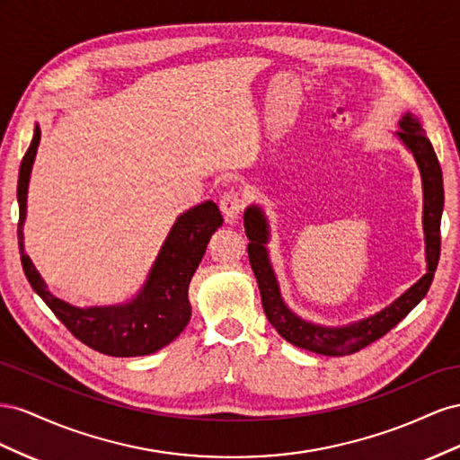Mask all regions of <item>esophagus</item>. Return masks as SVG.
<instances>
[{"instance_id":"34e87169","label":"esophagus","mask_w":460,"mask_h":460,"mask_svg":"<svg viewBox=\"0 0 460 460\" xmlns=\"http://www.w3.org/2000/svg\"><path fill=\"white\" fill-rule=\"evenodd\" d=\"M219 209H221V214L226 216V219L227 221H234L239 217V214L243 212V200H241V196L237 194V192H226V194H221V199H219Z\"/></svg>"}]
</instances>
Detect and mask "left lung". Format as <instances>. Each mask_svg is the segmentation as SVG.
<instances>
[{
  "label": "left lung",
  "instance_id": "obj_1",
  "mask_svg": "<svg viewBox=\"0 0 460 460\" xmlns=\"http://www.w3.org/2000/svg\"><path fill=\"white\" fill-rule=\"evenodd\" d=\"M399 128L401 130H397L395 137L412 154L420 179H422L426 273L411 288H406L399 298L393 300L389 306L376 312L374 316L350 322L347 325H322L300 318L283 300L278 275H275L271 266L270 251L266 246L270 243V223L266 212L258 204H251L244 209V231L248 241H251L246 251L260 287L261 306H264L266 316L275 327V332L298 349L325 354V357H345V354L358 352L393 330L426 296L431 279H434L441 251L439 227L445 200L443 173L434 146L428 140L426 130L418 117L406 111L399 119Z\"/></svg>",
  "mask_w": 460,
  "mask_h": 460
}]
</instances>
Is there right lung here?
Instances as JSON below:
<instances>
[{
    "mask_svg": "<svg viewBox=\"0 0 460 460\" xmlns=\"http://www.w3.org/2000/svg\"><path fill=\"white\" fill-rule=\"evenodd\" d=\"M38 144H40V125L34 127L31 146L21 162L17 182V237L26 279L59 322L90 349L110 357H144L164 349L181 335L190 320L189 285L209 239L223 223L219 208L212 200H206L177 217L155 256L146 281L127 303L88 308L73 306L49 291L32 260L24 252L26 194H29Z\"/></svg>",
    "mask_w": 460,
    "mask_h": 460,
    "instance_id": "1",
    "label": "right lung"
}]
</instances>
